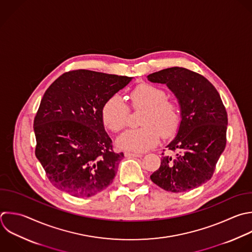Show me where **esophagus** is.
Instances as JSON below:
<instances>
[{
    "label": "esophagus",
    "mask_w": 252,
    "mask_h": 252,
    "mask_svg": "<svg viewBox=\"0 0 252 252\" xmlns=\"http://www.w3.org/2000/svg\"><path fill=\"white\" fill-rule=\"evenodd\" d=\"M125 157H134V158H141L142 155L141 154H137V153H130V152H126L125 153Z\"/></svg>",
    "instance_id": "obj_1"
}]
</instances>
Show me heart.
Instances as JSON below:
<instances>
[{"instance_id":"heart-1","label":"heart","mask_w":252,"mask_h":252,"mask_svg":"<svg viewBox=\"0 0 252 252\" xmlns=\"http://www.w3.org/2000/svg\"><path fill=\"white\" fill-rule=\"evenodd\" d=\"M134 109H144L141 128L126 131L117 140V145L132 152H146L159 141L174 137L181 123V114L176 102L166 98L165 92L151 84H141L130 94ZM130 109L123 99L114 94L102 106L101 118L104 125L117 133L128 124Z\"/></svg>"}]
</instances>
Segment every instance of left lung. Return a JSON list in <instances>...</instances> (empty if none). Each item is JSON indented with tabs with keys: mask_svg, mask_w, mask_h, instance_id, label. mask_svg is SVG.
Wrapping results in <instances>:
<instances>
[{
	"mask_svg": "<svg viewBox=\"0 0 252 252\" xmlns=\"http://www.w3.org/2000/svg\"><path fill=\"white\" fill-rule=\"evenodd\" d=\"M148 79L165 84L175 94L182 117L175 139L167 146L175 155L162 153L160 166L151 179L174 193L197 188L212 178L225 148V107L216 88L204 76L186 68H167Z\"/></svg>",
	"mask_w": 252,
	"mask_h": 252,
	"instance_id": "8db88e82",
	"label": "left lung"
}]
</instances>
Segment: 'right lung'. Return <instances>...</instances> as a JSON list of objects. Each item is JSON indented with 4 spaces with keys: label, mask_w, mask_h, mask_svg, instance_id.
<instances>
[{
    "label": "right lung",
    "mask_w": 252,
    "mask_h": 252,
    "mask_svg": "<svg viewBox=\"0 0 252 252\" xmlns=\"http://www.w3.org/2000/svg\"><path fill=\"white\" fill-rule=\"evenodd\" d=\"M131 79L73 70L46 90L33 122L35 156L56 188L91 197L112 183L124 154L113 151L101 109Z\"/></svg>",
    "instance_id": "add662e5"
}]
</instances>
